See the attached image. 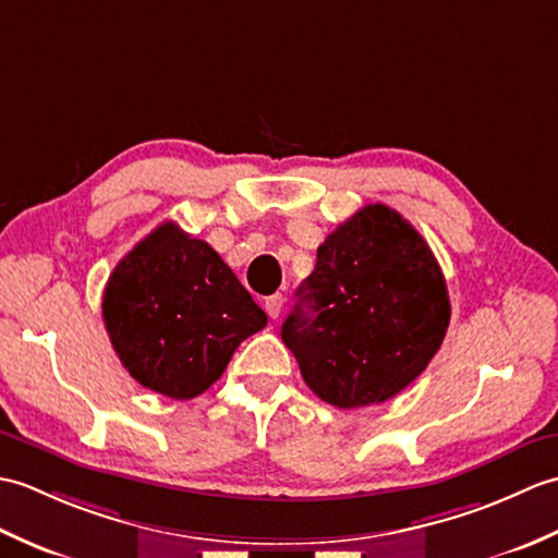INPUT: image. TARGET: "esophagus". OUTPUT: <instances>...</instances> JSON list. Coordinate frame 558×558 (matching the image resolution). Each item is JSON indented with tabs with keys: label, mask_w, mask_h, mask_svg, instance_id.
Instances as JSON below:
<instances>
[{
	"label": "esophagus",
	"mask_w": 558,
	"mask_h": 558,
	"mask_svg": "<svg viewBox=\"0 0 558 558\" xmlns=\"http://www.w3.org/2000/svg\"><path fill=\"white\" fill-rule=\"evenodd\" d=\"M264 310H266V314L270 316V318H278V314H280V310H282V294H270V298H266L264 300Z\"/></svg>",
	"instance_id": "obj_1"
}]
</instances>
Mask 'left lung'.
Masks as SVG:
<instances>
[{
	"mask_svg": "<svg viewBox=\"0 0 558 558\" xmlns=\"http://www.w3.org/2000/svg\"><path fill=\"white\" fill-rule=\"evenodd\" d=\"M282 324L302 378L340 410L398 396L441 348L450 300L422 234L384 204L364 206L318 246Z\"/></svg>",
	"mask_w": 558,
	"mask_h": 558,
	"instance_id": "8db88e82",
	"label": "left lung"
}]
</instances>
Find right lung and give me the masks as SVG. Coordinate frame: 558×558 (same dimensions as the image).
I'll list each match as a JSON object with an SVG mask.
<instances>
[{"mask_svg": "<svg viewBox=\"0 0 558 558\" xmlns=\"http://www.w3.org/2000/svg\"><path fill=\"white\" fill-rule=\"evenodd\" d=\"M102 318L132 378L174 400L208 390L240 342L268 324L216 248L174 222L158 225L114 266Z\"/></svg>", "mask_w": 558, "mask_h": 558, "instance_id": "right-lung-1", "label": "right lung"}]
</instances>
